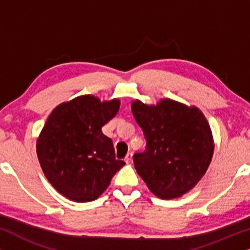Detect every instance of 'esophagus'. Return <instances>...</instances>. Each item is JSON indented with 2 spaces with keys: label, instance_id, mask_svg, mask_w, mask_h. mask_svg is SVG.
Segmentation results:
<instances>
[{
  "label": "esophagus",
  "instance_id": "obj_1",
  "mask_svg": "<svg viewBox=\"0 0 250 250\" xmlns=\"http://www.w3.org/2000/svg\"><path fill=\"white\" fill-rule=\"evenodd\" d=\"M132 158H133V153L132 152H128L127 155H126V157H125V162L126 163H131L132 162Z\"/></svg>",
  "mask_w": 250,
  "mask_h": 250
}]
</instances>
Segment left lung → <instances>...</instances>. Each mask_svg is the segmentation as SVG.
Listing matches in <instances>:
<instances>
[{
	"label": "left lung",
	"instance_id": "obj_1",
	"mask_svg": "<svg viewBox=\"0 0 250 250\" xmlns=\"http://www.w3.org/2000/svg\"><path fill=\"white\" fill-rule=\"evenodd\" d=\"M132 112L146 140L133 156L136 172L162 199L189 192L213 158L214 140L206 117L197 107L163 99L156 105L132 102Z\"/></svg>",
	"mask_w": 250,
	"mask_h": 250
}]
</instances>
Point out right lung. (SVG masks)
<instances>
[{
  "mask_svg": "<svg viewBox=\"0 0 250 250\" xmlns=\"http://www.w3.org/2000/svg\"><path fill=\"white\" fill-rule=\"evenodd\" d=\"M121 101L81 95L54 108L36 143L44 175L58 192L76 203L95 200L125 165L117 160L102 126L117 115Z\"/></svg>",
  "mask_w": 250,
  "mask_h": 250,
  "instance_id": "right-lung-1",
  "label": "right lung"
}]
</instances>
